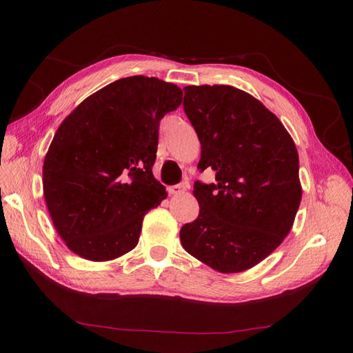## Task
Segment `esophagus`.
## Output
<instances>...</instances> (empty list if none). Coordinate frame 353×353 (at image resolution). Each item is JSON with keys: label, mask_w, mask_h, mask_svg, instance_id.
<instances>
[{"label": "esophagus", "mask_w": 353, "mask_h": 353, "mask_svg": "<svg viewBox=\"0 0 353 353\" xmlns=\"http://www.w3.org/2000/svg\"><path fill=\"white\" fill-rule=\"evenodd\" d=\"M186 190V185L182 183V185H174V186H170L168 188V192L170 196H181V194H183Z\"/></svg>", "instance_id": "esophagus-1"}]
</instances>
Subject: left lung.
<instances>
[{
	"mask_svg": "<svg viewBox=\"0 0 353 353\" xmlns=\"http://www.w3.org/2000/svg\"><path fill=\"white\" fill-rule=\"evenodd\" d=\"M183 109L201 144L200 214L181 229L183 249L220 273L259 264L290 234L302 200L299 153L281 119L249 92L226 85L185 86Z\"/></svg>",
	"mask_w": 353,
	"mask_h": 353,
	"instance_id": "1",
	"label": "left lung"
}]
</instances>
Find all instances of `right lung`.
I'll use <instances>...</instances> for the list:
<instances>
[{
    "label": "right lung",
    "instance_id": "right-lung-1",
    "mask_svg": "<svg viewBox=\"0 0 353 353\" xmlns=\"http://www.w3.org/2000/svg\"><path fill=\"white\" fill-rule=\"evenodd\" d=\"M182 95L156 77L119 79L59 125L42 185L52 224L72 253L106 262L137 247L144 215L167 199L152 167L161 119Z\"/></svg>",
    "mask_w": 353,
    "mask_h": 353
}]
</instances>
